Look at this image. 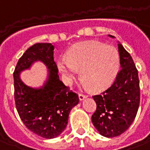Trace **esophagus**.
I'll return each instance as SVG.
<instances>
[{"label":"esophagus","instance_id":"34e87169","mask_svg":"<svg viewBox=\"0 0 150 150\" xmlns=\"http://www.w3.org/2000/svg\"><path fill=\"white\" fill-rule=\"evenodd\" d=\"M86 97H88V96H87V95H83V94H79V100H84Z\"/></svg>","mask_w":150,"mask_h":150}]
</instances>
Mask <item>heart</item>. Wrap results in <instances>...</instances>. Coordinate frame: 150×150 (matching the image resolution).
Masks as SVG:
<instances>
[{"label":"heart","mask_w":150,"mask_h":150,"mask_svg":"<svg viewBox=\"0 0 150 150\" xmlns=\"http://www.w3.org/2000/svg\"><path fill=\"white\" fill-rule=\"evenodd\" d=\"M57 67L67 83L80 71L83 85L93 91H102L114 82L119 68V54L114 46L98 41H84L72 46L66 59L57 62Z\"/></svg>","instance_id":"b5f03b06"}]
</instances>
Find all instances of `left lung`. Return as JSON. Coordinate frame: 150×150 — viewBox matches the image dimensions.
Segmentation results:
<instances>
[{
  "label": "left lung",
  "mask_w": 150,
  "mask_h": 150,
  "mask_svg": "<svg viewBox=\"0 0 150 150\" xmlns=\"http://www.w3.org/2000/svg\"><path fill=\"white\" fill-rule=\"evenodd\" d=\"M118 48L121 70L107 90L93 97L97 103V110L92 116L93 126L101 136L109 138L120 136L128 129L140 104L138 71L131 55L119 41Z\"/></svg>",
  "instance_id": "obj_1"
}]
</instances>
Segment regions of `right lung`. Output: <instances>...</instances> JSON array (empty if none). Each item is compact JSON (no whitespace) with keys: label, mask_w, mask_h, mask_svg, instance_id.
Here are the masks:
<instances>
[{"label":"right lung","mask_w":150,"mask_h":150,"mask_svg":"<svg viewBox=\"0 0 150 150\" xmlns=\"http://www.w3.org/2000/svg\"><path fill=\"white\" fill-rule=\"evenodd\" d=\"M51 43H38L30 47L19 58L13 72L14 100L17 110L25 126L45 139L56 138L67 126L69 114L79 103V97L59 79ZM47 68L42 86H27L21 73L35 62Z\"/></svg>","instance_id":"1"}]
</instances>
